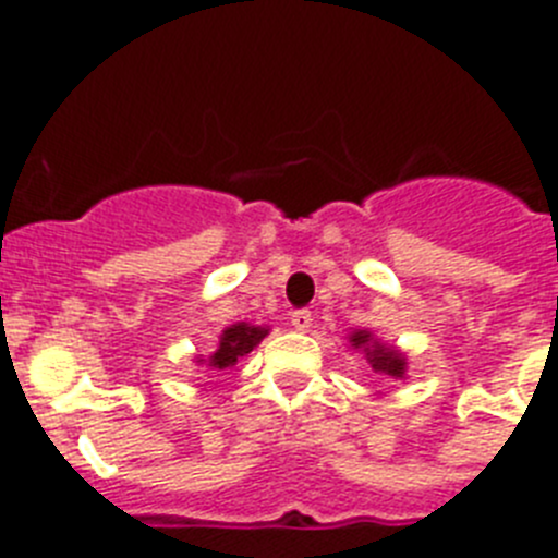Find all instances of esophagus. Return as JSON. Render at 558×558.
I'll return each mask as SVG.
<instances>
[{
	"label": "esophagus",
	"instance_id": "obj_1",
	"mask_svg": "<svg viewBox=\"0 0 558 558\" xmlns=\"http://www.w3.org/2000/svg\"><path fill=\"white\" fill-rule=\"evenodd\" d=\"M290 324H293L295 332H310V327H313V313L310 310H295Z\"/></svg>",
	"mask_w": 558,
	"mask_h": 558
}]
</instances>
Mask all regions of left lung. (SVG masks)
I'll use <instances>...</instances> for the list:
<instances>
[{
  "label": "left lung",
  "mask_w": 558,
  "mask_h": 558,
  "mask_svg": "<svg viewBox=\"0 0 558 558\" xmlns=\"http://www.w3.org/2000/svg\"><path fill=\"white\" fill-rule=\"evenodd\" d=\"M349 343L354 349L366 354V360L372 363L374 372H383V374H391V377H405V354L397 352V349L386 347V343H379V340L372 338V332L366 329H357V332L349 335Z\"/></svg>",
  "instance_id": "left-lung-1"
}]
</instances>
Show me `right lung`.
<instances>
[{
  "mask_svg": "<svg viewBox=\"0 0 558 558\" xmlns=\"http://www.w3.org/2000/svg\"><path fill=\"white\" fill-rule=\"evenodd\" d=\"M265 335H268V327H251V324L245 322L231 324V327H226L223 335H220V343L218 349H215V354H209V360H204V363L211 368L234 366L236 360L245 357Z\"/></svg>",
  "mask_w": 558,
  "mask_h": 558,
  "instance_id": "right-lung-1",
  "label": "right lung"
}]
</instances>
